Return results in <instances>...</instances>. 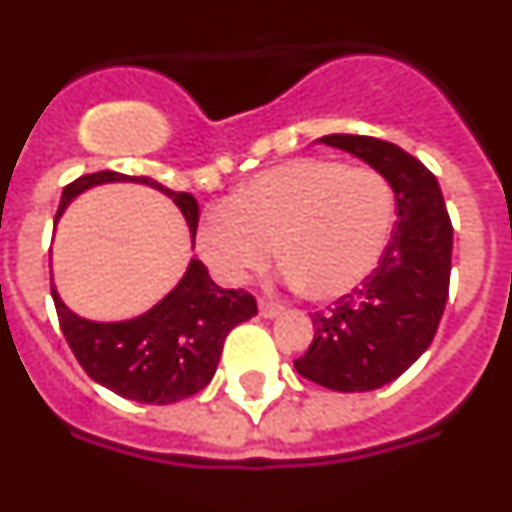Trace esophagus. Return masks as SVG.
I'll return each mask as SVG.
<instances>
[{"label":"esophagus","mask_w":512,"mask_h":512,"mask_svg":"<svg viewBox=\"0 0 512 512\" xmlns=\"http://www.w3.org/2000/svg\"><path fill=\"white\" fill-rule=\"evenodd\" d=\"M259 312H261V318H277L279 312H282V305H279V302H271V300H261Z\"/></svg>","instance_id":"34e87169"}]
</instances>
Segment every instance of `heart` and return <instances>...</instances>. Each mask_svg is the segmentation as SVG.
Listing matches in <instances>:
<instances>
[{"mask_svg": "<svg viewBox=\"0 0 512 512\" xmlns=\"http://www.w3.org/2000/svg\"><path fill=\"white\" fill-rule=\"evenodd\" d=\"M395 228V189L369 166L292 158L248 179L197 230V246L225 282L264 271L274 246L289 284L338 300L372 277Z\"/></svg>", "mask_w": 512, "mask_h": 512, "instance_id": "b5f03b06", "label": "heart"}]
</instances>
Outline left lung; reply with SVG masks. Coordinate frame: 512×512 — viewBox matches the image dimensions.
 Masks as SVG:
<instances>
[{
  "instance_id": "8db88e82",
  "label": "left lung",
  "mask_w": 512,
  "mask_h": 512,
  "mask_svg": "<svg viewBox=\"0 0 512 512\" xmlns=\"http://www.w3.org/2000/svg\"><path fill=\"white\" fill-rule=\"evenodd\" d=\"M354 153L395 189L397 223L374 274L312 315L300 377L336 392H369L400 377L431 346L449 300L454 228L436 176L395 143L369 135H323Z\"/></svg>"
}]
</instances>
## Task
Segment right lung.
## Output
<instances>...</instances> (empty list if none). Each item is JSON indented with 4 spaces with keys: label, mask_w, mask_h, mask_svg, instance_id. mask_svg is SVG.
Listing matches in <instances>:
<instances>
[{
    "label": "right lung",
    "mask_w": 512,
    "mask_h": 512,
    "mask_svg": "<svg viewBox=\"0 0 512 512\" xmlns=\"http://www.w3.org/2000/svg\"><path fill=\"white\" fill-rule=\"evenodd\" d=\"M107 182H138L164 192L182 210L189 233H197L200 207L192 194L171 192L148 176H125L120 171H94L66 184L56 220L76 194ZM51 295L58 325L81 369L115 395L148 405H169L205 390L230 330L259 312L251 292L220 289L197 259L189 261L182 282L156 307L122 323L84 320L63 305L53 287Z\"/></svg>",
    "instance_id": "1"
}]
</instances>
